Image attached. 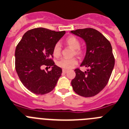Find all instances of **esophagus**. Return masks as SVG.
Here are the masks:
<instances>
[{
    "label": "esophagus",
    "instance_id": "1",
    "mask_svg": "<svg viewBox=\"0 0 129 129\" xmlns=\"http://www.w3.org/2000/svg\"><path fill=\"white\" fill-rule=\"evenodd\" d=\"M62 71H63V73H67V72L69 71L67 70V69H63V70H62Z\"/></svg>",
    "mask_w": 129,
    "mask_h": 129
}]
</instances>
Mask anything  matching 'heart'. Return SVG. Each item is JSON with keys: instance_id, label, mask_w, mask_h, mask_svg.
<instances>
[{"instance_id": "heart-1", "label": "heart", "mask_w": 129, "mask_h": 129, "mask_svg": "<svg viewBox=\"0 0 129 129\" xmlns=\"http://www.w3.org/2000/svg\"><path fill=\"white\" fill-rule=\"evenodd\" d=\"M66 44L74 49L73 54H76L78 56H82L84 53V49L80 47V41L76 37L74 36H70L66 39ZM61 45L60 43H56L54 45L53 49V54L54 57H58L61 54ZM78 61L76 58H72L70 59L62 58L60 59L56 62V65L58 67L63 68L64 69H69L77 63Z\"/></svg>"}]
</instances>
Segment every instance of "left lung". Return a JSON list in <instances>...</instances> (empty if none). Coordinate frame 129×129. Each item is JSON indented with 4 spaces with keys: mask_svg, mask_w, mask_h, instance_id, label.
Instances as JSON below:
<instances>
[{
    "mask_svg": "<svg viewBox=\"0 0 129 129\" xmlns=\"http://www.w3.org/2000/svg\"><path fill=\"white\" fill-rule=\"evenodd\" d=\"M71 32L85 42L86 54L80 66L88 68L85 72L78 68L75 69L76 76L71 81V85L80 96L92 97L102 91L109 80L115 63L112 46L94 29H79Z\"/></svg>",
    "mask_w": 129,
    "mask_h": 129,
    "instance_id": "obj_1",
    "label": "left lung"
}]
</instances>
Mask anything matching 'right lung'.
<instances>
[{
	"instance_id": "right-lung-1",
	"label": "right lung",
	"mask_w": 129,
	"mask_h": 129,
	"mask_svg": "<svg viewBox=\"0 0 129 129\" xmlns=\"http://www.w3.org/2000/svg\"><path fill=\"white\" fill-rule=\"evenodd\" d=\"M66 31L39 27L27 31L15 49V69L26 89L36 94L49 93L56 86L62 69L54 65L53 49ZM47 66L52 69L46 72Z\"/></svg>"
}]
</instances>
